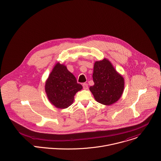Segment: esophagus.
Wrapping results in <instances>:
<instances>
[{"mask_svg": "<svg viewBox=\"0 0 161 161\" xmlns=\"http://www.w3.org/2000/svg\"><path fill=\"white\" fill-rule=\"evenodd\" d=\"M82 87L84 89H88V84L87 83H83L82 84Z\"/></svg>", "mask_w": 161, "mask_h": 161, "instance_id": "esophagus-1", "label": "esophagus"}]
</instances>
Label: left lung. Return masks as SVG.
Listing matches in <instances>:
<instances>
[{"instance_id":"8db88e82","label":"left lung","mask_w":161,"mask_h":161,"mask_svg":"<svg viewBox=\"0 0 161 161\" xmlns=\"http://www.w3.org/2000/svg\"><path fill=\"white\" fill-rule=\"evenodd\" d=\"M92 78L94 84L89 89L98 103L110 105L120 98L124 89V79L109 60L104 58L95 62Z\"/></svg>"}]
</instances>
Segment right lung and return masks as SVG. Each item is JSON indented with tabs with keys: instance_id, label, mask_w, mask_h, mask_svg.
Returning <instances> with one entry per match:
<instances>
[{
	"instance_id": "add662e5",
	"label": "right lung",
	"mask_w": 161,
	"mask_h": 161,
	"mask_svg": "<svg viewBox=\"0 0 161 161\" xmlns=\"http://www.w3.org/2000/svg\"><path fill=\"white\" fill-rule=\"evenodd\" d=\"M82 86L77 82L75 76L67 67L57 64L50 74L45 84V91L49 101L58 108H67L70 106L77 92Z\"/></svg>"
}]
</instances>
